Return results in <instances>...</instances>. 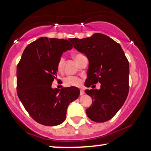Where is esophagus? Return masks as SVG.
<instances>
[{"label": "esophagus", "instance_id": "1", "mask_svg": "<svg viewBox=\"0 0 151 151\" xmlns=\"http://www.w3.org/2000/svg\"><path fill=\"white\" fill-rule=\"evenodd\" d=\"M80 96H82V95L84 94V91L82 89H80Z\"/></svg>", "mask_w": 151, "mask_h": 151}]
</instances>
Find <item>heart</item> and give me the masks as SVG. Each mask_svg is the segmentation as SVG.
Listing matches in <instances>:
<instances>
[{
  "label": "heart",
  "mask_w": 151,
  "mask_h": 151,
  "mask_svg": "<svg viewBox=\"0 0 151 151\" xmlns=\"http://www.w3.org/2000/svg\"><path fill=\"white\" fill-rule=\"evenodd\" d=\"M83 55H82L81 53H76V54L74 55V58L77 62L78 59L80 58V57L82 56ZM64 62H65V58L63 57H61L59 59L58 62L57 64V69L58 71H61L63 70V65ZM64 82H65V84L67 86H80L82 83L81 80L80 78L77 77H74V76H68L64 80Z\"/></svg>",
  "instance_id": "1"
}]
</instances>
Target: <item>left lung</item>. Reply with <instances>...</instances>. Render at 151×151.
<instances>
[{
    "label": "left lung",
    "instance_id": "1",
    "mask_svg": "<svg viewBox=\"0 0 151 151\" xmlns=\"http://www.w3.org/2000/svg\"><path fill=\"white\" fill-rule=\"evenodd\" d=\"M69 40L88 59L85 86L101 84L99 90H85L93 100L86 115L96 122L108 121L122 106L129 94V61L120 45L104 34L96 33L89 38Z\"/></svg>",
    "mask_w": 151,
    "mask_h": 151
}]
</instances>
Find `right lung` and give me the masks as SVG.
<instances>
[{"label": "right lung", "mask_w": 151, "mask_h": 151, "mask_svg": "<svg viewBox=\"0 0 151 151\" xmlns=\"http://www.w3.org/2000/svg\"><path fill=\"white\" fill-rule=\"evenodd\" d=\"M73 48L69 40L42 37L28 45L17 65V94L37 122L57 126L65 120L69 104L80 95L75 86L52 88L57 64L63 52Z\"/></svg>", "instance_id": "right-lung-1"}]
</instances>
